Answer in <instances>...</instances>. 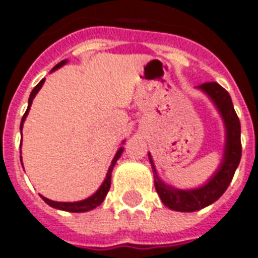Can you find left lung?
Returning <instances> with one entry per match:
<instances>
[{
    "mask_svg": "<svg viewBox=\"0 0 258 258\" xmlns=\"http://www.w3.org/2000/svg\"><path fill=\"white\" fill-rule=\"evenodd\" d=\"M196 89L203 92L219 112L225 124V149L223 157L214 174L204 182L203 185L192 189H180L169 185L161 180L157 173L153 157L149 153L151 168L154 172V185L157 194L160 195L162 203L173 211L194 212L207 207L225 194L227 186L233 180V176L239 161H241V124L230 94L218 82H207L196 86Z\"/></svg>",
    "mask_w": 258,
    "mask_h": 258,
    "instance_id": "left-lung-1",
    "label": "left lung"
}]
</instances>
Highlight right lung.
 Instances as JSON below:
<instances>
[{
    "label": "right lung",
    "mask_w": 258,
    "mask_h": 258,
    "mask_svg": "<svg viewBox=\"0 0 258 258\" xmlns=\"http://www.w3.org/2000/svg\"><path fill=\"white\" fill-rule=\"evenodd\" d=\"M68 63V59H64V60H62V62H59L56 66H55L51 72H55L56 69L62 68L63 64ZM44 81L46 80H42V81L39 82L35 88H33V90L31 92V94H29V98H28V108H27V111H25L24 116H23V119H21V124H20V130L23 131V125H24V121L25 119H27V116H28V112L29 109H31V105H32V101L33 98H35V96L37 94V92L42 89L43 84H44ZM21 139H23V134H21ZM125 141H123L121 143H124ZM123 146L119 147V150L116 151L115 157H113V160H112L111 165H109V168H108V172H107V176H105V178H104L103 184L100 185V188H98L96 192H94L93 195H90L89 198H86V199L84 200H80V202H54V200H50L47 199V198H44V196H42L40 195V198H42L44 202H46L50 207L52 208H56V210H60V211H68V212H86V211H90V210H94L96 207H98L100 204L103 203L104 199H105V196H107L108 190H109V188H111V176H112V170H113V166L116 165V162H117V160L120 158L121 153H123ZM20 160H21V157H20ZM21 165H23V160H21Z\"/></svg>",
    "instance_id": "add662e5"
}]
</instances>
